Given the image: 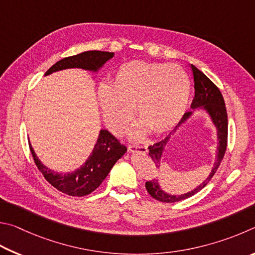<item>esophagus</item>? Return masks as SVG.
Listing matches in <instances>:
<instances>
[{"mask_svg":"<svg viewBox=\"0 0 255 255\" xmlns=\"http://www.w3.org/2000/svg\"><path fill=\"white\" fill-rule=\"evenodd\" d=\"M128 150L131 152H137L142 154L148 153V148L145 145H128Z\"/></svg>","mask_w":255,"mask_h":255,"instance_id":"esophagus-1","label":"esophagus"}]
</instances>
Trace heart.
I'll use <instances>...</instances> for the list:
<instances>
[{
	"label": "heart",
	"mask_w": 255,
	"mask_h": 255,
	"mask_svg": "<svg viewBox=\"0 0 255 255\" xmlns=\"http://www.w3.org/2000/svg\"><path fill=\"white\" fill-rule=\"evenodd\" d=\"M190 78L182 67L132 61L116 71L111 86L98 87L103 119L115 134H122L133 120V106L142 123L134 136L151 128L169 131L184 116L190 96Z\"/></svg>",
	"instance_id": "heart-1"
}]
</instances>
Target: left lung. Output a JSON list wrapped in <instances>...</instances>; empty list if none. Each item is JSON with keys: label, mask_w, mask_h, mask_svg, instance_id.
<instances>
[{"label": "left lung", "mask_w": 255, "mask_h": 255, "mask_svg": "<svg viewBox=\"0 0 255 255\" xmlns=\"http://www.w3.org/2000/svg\"><path fill=\"white\" fill-rule=\"evenodd\" d=\"M191 69H193L194 74V83H195V97L191 103V111L187 112L184 114L180 122L178 123L177 127L173 128L170 134L167 137H164L162 141L157 142L153 145L149 146V155L152 159V161L155 164V168H161V161L163 157V152L166 150L167 144L170 142V140L176 134L177 131L186 124L188 121L193 118L196 111H204L205 113L211 120L212 124L214 125L216 130V140H217V149H216V160L214 162V166L212 168V171L209 173L208 177L199 184L196 188L191 189L189 191H186L185 194L181 195H172L164 191L163 188L160 185L159 180H149L145 182V188L148 193L152 196L154 199L160 200L162 203H176L180 202L191 197L197 191L203 189L206 186L209 180L212 179L213 176L215 175L216 170L220 167L223 158H224L226 145H227V112L225 107V102L223 98L222 93L220 89L216 87L211 79H209L206 75L202 73L199 69L196 68L194 65H191Z\"/></svg>", "instance_id": "1"}]
</instances>
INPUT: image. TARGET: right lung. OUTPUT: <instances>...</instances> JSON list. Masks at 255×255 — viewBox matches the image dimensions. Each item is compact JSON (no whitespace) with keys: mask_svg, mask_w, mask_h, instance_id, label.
Masks as SVG:
<instances>
[{"mask_svg":"<svg viewBox=\"0 0 255 255\" xmlns=\"http://www.w3.org/2000/svg\"><path fill=\"white\" fill-rule=\"evenodd\" d=\"M113 56V52L107 51H85L57 61L47 70L44 76L71 68H79L97 74ZM29 146L35 164L49 184H51L61 193L69 196H77V197L93 193L104 181L116 161L122 158L128 150L127 146L121 144L113 134L102 128L92 153L89 154L86 161L74 171L59 172L44 166L35 154L30 142Z\"/></svg>","mask_w":255,"mask_h":255,"instance_id":"right-lung-1","label":"right lung"}]
</instances>
